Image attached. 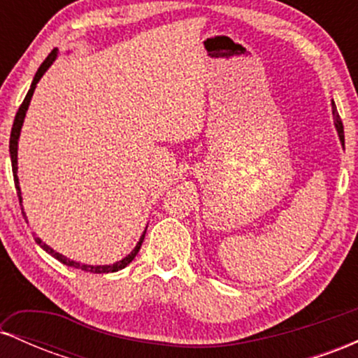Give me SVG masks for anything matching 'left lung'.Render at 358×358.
<instances>
[{"instance_id": "1", "label": "left lung", "mask_w": 358, "mask_h": 358, "mask_svg": "<svg viewBox=\"0 0 358 358\" xmlns=\"http://www.w3.org/2000/svg\"><path fill=\"white\" fill-rule=\"evenodd\" d=\"M331 113H334V119H335V127L336 131H338V136H340V141H345V136H343V124H342V119L338 116V110H336V106L335 102H331Z\"/></svg>"}]
</instances>
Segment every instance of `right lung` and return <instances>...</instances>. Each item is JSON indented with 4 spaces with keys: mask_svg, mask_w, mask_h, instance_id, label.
I'll use <instances>...</instances> for the list:
<instances>
[{
    "mask_svg": "<svg viewBox=\"0 0 358 358\" xmlns=\"http://www.w3.org/2000/svg\"><path fill=\"white\" fill-rule=\"evenodd\" d=\"M57 53H59V50L57 48H53V50L48 53L47 59L43 60V64L40 65V69L36 71L35 77H34V82H31L30 85V90H28L27 97H24L22 106H20L18 113H16L15 116V122H13V127H11V136H10V156H11V168H13V178H15V188H16V193H18V199H20V205H22V190H20V182H18V175H16V171H18V139H20V133H22V126H23V121H24V116H27V110H28V106H30V101H31V96H34L35 92V87L36 84H38V80L42 79L43 73L48 71V67L55 62L57 59ZM23 212V208H22ZM23 217H24V212H23ZM145 234L146 231L143 232L141 239H139V242L136 244V248H134L133 250H131V254H127V256L124 259H121V261L114 262V264H109V266H89V264H80V262H76V261H71L69 257L62 256L60 252H55L50 245L43 244L42 239L40 237H35L36 244L42 245L43 250H47L48 254H52L53 257L59 259V261L62 262V264L65 266H71V268H76V269H82V271H87V273H96V274H101V273H116V271L126 268L127 264H129L131 261H133L134 257H136V254L139 252V249H141V244L143 241H145Z\"/></svg>",
    "mask_w": 358,
    "mask_h": 358,
    "instance_id": "right-lung-1",
    "label": "right lung"
}]
</instances>
